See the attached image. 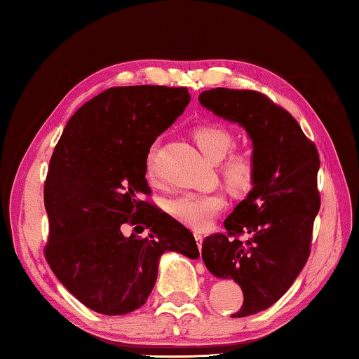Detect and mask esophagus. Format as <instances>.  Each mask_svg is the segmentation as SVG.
<instances>
[{"label": "esophagus", "mask_w": 359, "mask_h": 359, "mask_svg": "<svg viewBox=\"0 0 359 359\" xmlns=\"http://www.w3.org/2000/svg\"><path fill=\"white\" fill-rule=\"evenodd\" d=\"M194 238H196V242H198V247L201 248V245H203V233L201 232H194Z\"/></svg>", "instance_id": "obj_1"}]
</instances>
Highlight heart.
<instances>
[{"label": "heart", "mask_w": 359, "mask_h": 359, "mask_svg": "<svg viewBox=\"0 0 359 359\" xmlns=\"http://www.w3.org/2000/svg\"><path fill=\"white\" fill-rule=\"evenodd\" d=\"M193 139L203 155L210 161L222 160L233 145V135L219 124L198 126L193 130ZM155 155L156 149L151 147L149 156H147V173L150 178L155 176ZM258 168V160L252 150H237L229 154L220 163V175L230 191L243 194L248 193L257 183ZM225 204L227 201L224 194L217 191L184 193L170 201L168 212L191 229L204 230L222 212Z\"/></svg>", "instance_id": "b5f03b06"}]
</instances>
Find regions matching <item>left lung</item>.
I'll list each match as a JSON object with an SVG mask.
<instances>
[{
    "instance_id": "1",
    "label": "left lung",
    "mask_w": 359,
    "mask_h": 359,
    "mask_svg": "<svg viewBox=\"0 0 359 359\" xmlns=\"http://www.w3.org/2000/svg\"><path fill=\"white\" fill-rule=\"evenodd\" d=\"M201 104L248 132L258 178L247 199L225 219V233L204 238L203 259L214 276L233 279L243 304L232 317L271 307L296 281L311 255L313 220L320 209V160L297 121L268 96L214 88ZM247 234V241H240Z\"/></svg>"
}]
</instances>
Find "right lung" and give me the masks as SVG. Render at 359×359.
<instances>
[{
  "instance_id": "1",
  "label": "right lung",
  "mask_w": 359,
  "mask_h": 359,
  "mask_svg": "<svg viewBox=\"0 0 359 359\" xmlns=\"http://www.w3.org/2000/svg\"><path fill=\"white\" fill-rule=\"evenodd\" d=\"M188 104V88H109L70 117L55 145L43 184V255L91 311L124 316L144 306L165 252L199 258L194 235L142 199L151 193L145 180L150 147ZM126 224L150 228L149 237L127 238Z\"/></svg>"
}]
</instances>
